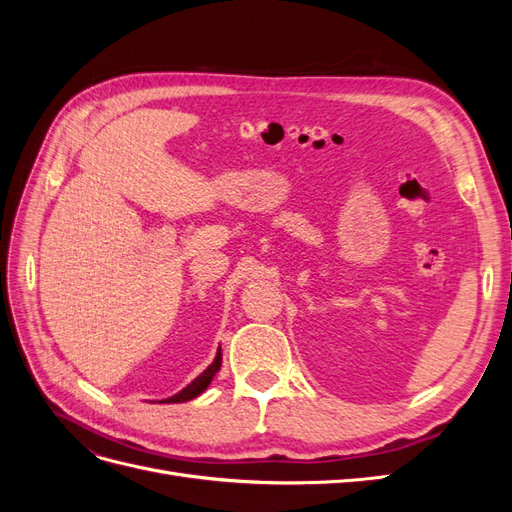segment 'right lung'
I'll use <instances>...</instances> for the list:
<instances>
[{
    "label": "right lung",
    "mask_w": 512,
    "mask_h": 512,
    "mask_svg": "<svg viewBox=\"0 0 512 512\" xmlns=\"http://www.w3.org/2000/svg\"><path fill=\"white\" fill-rule=\"evenodd\" d=\"M222 367V352L218 350V354H215V361L203 371V374H200L192 384H188L185 386V389L181 391V393H177V395H173V397H168V399H164L162 404H183V401H190V399H194V397H198L200 393H203L207 386L211 384V380H213V376L218 374V369Z\"/></svg>",
    "instance_id": "add662e5"
}]
</instances>
